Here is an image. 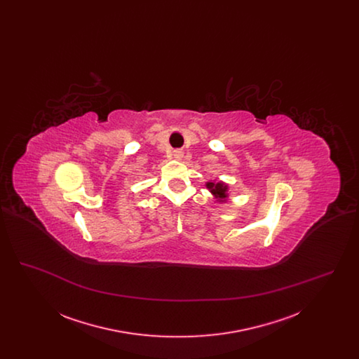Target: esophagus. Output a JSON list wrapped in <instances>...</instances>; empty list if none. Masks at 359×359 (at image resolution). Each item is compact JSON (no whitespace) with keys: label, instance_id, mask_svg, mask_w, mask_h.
I'll return each mask as SVG.
<instances>
[{"label":"esophagus","instance_id":"esophagus-1","mask_svg":"<svg viewBox=\"0 0 359 359\" xmlns=\"http://www.w3.org/2000/svg\"><path fill=\"white\" fill-rule=\"evenodd\" d=\"M172 156H173L176 160H180V158L183 157V152H182L180 149H176V151L172 152Z\"/></svg>","mask_w":359,"mask_h":359}]
</instances>
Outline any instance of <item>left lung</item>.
Listing matches in <instances>:
<instances>
[{
	"label": "left lung",
	"mask_w": 359,
	"mask_h": 359,
	"mask_svg": "<svg viewBox=\"0 0 359 359\" xmlns=\"http://www.w3.org/2000/svg\"><path fill=\"white\" fill-rule=\"evenodd\" d=\"M205 186L212 192V195H215L218 198V201L224 202V199L227 198V186L224 183H222V182H219V183L208 182Z\"/></svg>",
	"instance_id": "left-lung-1"
}]
</instances>
